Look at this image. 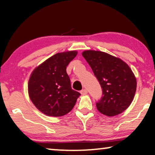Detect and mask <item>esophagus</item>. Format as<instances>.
Instances as JSON below:
<instances>
[{
  "label": "esophagus",
  "mask_w": 155,
  "mask_h": 155,
  "mask_svg": "<svg viewBox=\"0 0 155 155\" xmlns=\"http://www.w3.org/2000/svg\"><path fill=\"white\" fill-rule=\"evenodd\" d=\"M80 92H81V94L82 95H85V94H87V91L86 90H85V89L82 90Z\"/></svg>",
  "instance_id": "esophagus-1"
}]
</instances>
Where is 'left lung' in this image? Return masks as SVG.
<instances>
[{
  "mask_svg": "<svg viewBox=\"0 0 155 155\" xmlns=\"http://www.w3.org/2000/svg\"><path fill=\"white\" fill-rule=\"evenodd\" d=\"M82 55L92 68L102 88L97 110L108 117L121 114L131 104L137 80L128 65L121 58L104 51L86 50Z\"/></svg>",
  "mask_w": 155,
  "mask_h": 155,
  "instance_id": "left-lung-1",
  "label": "left lung"
}]
</instances>
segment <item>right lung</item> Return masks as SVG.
Returning <instances> with one entry per match:
<instances>
[{
  "label": "right lung",
  "mask_w": 155,
  "mask_h": 155,
  "mask_svg": "<svg viewBox=\"0 0 155 155\" xmlns=\"http://www.w3.org/2000/svg\"><path fill=\"white\" fill-rule=\"evenodd\" d=\"M77 51L56 54L31 73L28 82L29 98L36 108L49 117H61L74 106L79 92L72 89L66 68Z\"/></svg>",
  "instance_id": "add662e5"
}]
</instances>
